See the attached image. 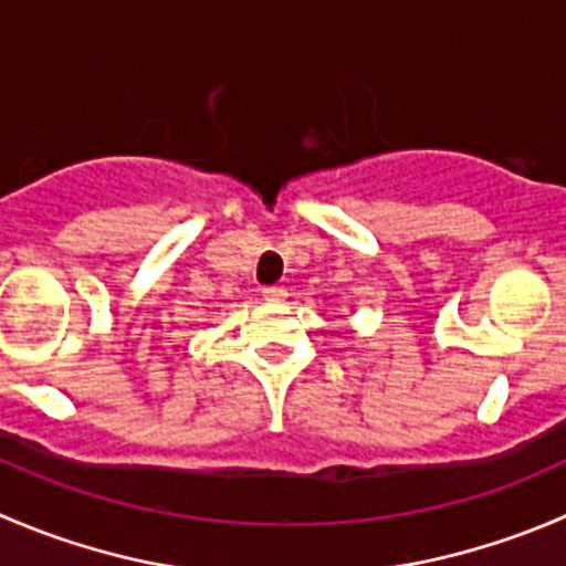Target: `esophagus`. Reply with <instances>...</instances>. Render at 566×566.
Here are the masks:
<instances>
[{
  "label": "esophagus",
  "instance_id": "obj_1",
  "mask_svg": "<svg viewBox=\"0 0 566 566\" xmlns=\"http://www.w3.org/2000/svg\"><path fill=\"white\" fill-rule=\"evenodd\" d=\"M262 295H265V301H284V287H279V284H273V287H265L262 290Z\"/></svg>",
  "mask_w": 566,
  "mask_h": 566
}]
</instances>
